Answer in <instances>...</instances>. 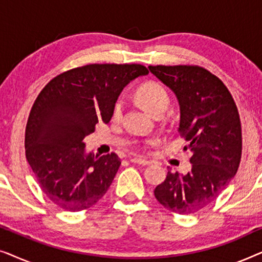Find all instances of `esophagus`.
<instances>
[{
	"instance_id": "34e87169",
	"label": "esophagus",
	"mask_w": 262,
	"mask_h": 262,
	"mask_svg": "<svg viewBox=\"0 0 262 262\" xmlns=\"http://www.w3.org/2000/svg\"><path fill=\"white\" fill-rule=\"evenodd\" d=\"M130 161L132 163L142 164V166H148V164H150V161H148L146 159H143V157H132V159H130Z\"/></svg>"
}]
</instances>
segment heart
<instances>
[{
	"label": "heart",
	"mask_w": 262,
	"mask_h": 262,
	"mask_svg": "<svg viewBox=\"0 0 262 262\" xmlns=\"http://www.w3.org/2000/svg\"><path fill=\"white\" fill-rule=\"evenodd\" d=\"M137 99L142 106L154 116L164 112L169 103V95L166 89L157 82H146L142 84L137 91ZM124 110V102L118 100L114 105L113 117L120 118Z\"/></svg>",
	"instance_id": "heart-1"
}]
</instances>
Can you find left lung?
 <instances>
[{
	"label": "left lung",
	"instance_id": "left-lung-1",
	"mask_svg": "<svg viewBox=\"0 0 262 262\" xmlns=\"http://www.w3.org/2000/svg\"><path fill=\"white\" fill-rule=\"evenodd\" d=\"M149 70L169 87L180 106L179 134L192 154L187 174L168 170L154 191L167 210L194 213L227 188L238 169L242 131L237 107L217 76L198 66H150Z\"/></svg>",
	"mask_w": 262,
	"mask_h": 262
}]
</instances>
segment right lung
Here are the masks:
<instances>
[{"instance_id":"obj_1","label":"right lung","mask_w":262,"mask_h":262,"mask_svg":"<svg viewBox=\"0 0 262 262\" xmlns=\"http://www.w3.org/2000/svg\"><path fill=\"white\" fill-rule=\"evenodd\" d=\"M141 64H88L52 78L32 106L25 132L26 159L44 194L70 212L105 195L120 166L117 154L94 157L83 139L107 124L125 85L148 75Z\"/></svg>"}]
</instances>
